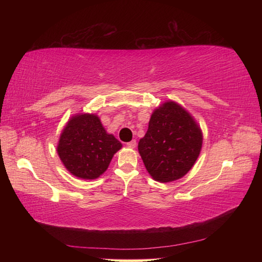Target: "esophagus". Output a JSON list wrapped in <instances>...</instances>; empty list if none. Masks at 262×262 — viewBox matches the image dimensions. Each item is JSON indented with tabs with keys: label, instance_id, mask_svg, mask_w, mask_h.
Instances as JSON below:
<instances>
[{
	"label": "esophagus",
	"instance_id": "obj_1",
	"mask_svg": "<svg viewBox=\"0 0 262 262\" xmlns=\"http://www.w3.org/2000/svg\"><path fill=\"white\" fill-rule=\"evenodd\" d=\"M136 141L135 140H133V141H130V142H128L127 143V146L128 147H130V148H135L136 147Z\"/></svg>",
	"mask_w": 262,
	"mask_h": 262
}]
</instances>
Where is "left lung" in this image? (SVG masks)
I'll list each match as a JSON object with an SVG mask.
<instances>
[{"instance_id": "8db88e82", "label": "left lung", "mask_w": 262, "mask_h": 262, "mask_svg": "<svg viewBox=\"0 0 262 262\" xmlns=\"http://www.w3.org/2000/svg\"><path fill=\"white\" fill-rule=\"evenodd\" d=\"M202 130L176 102L155 109L138 152L148 173L160 182L180 179L192 168L202 149Z\"/></svg>"}]
</instances>
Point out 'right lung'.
Instances as JSON below:
<instances>
[{
  "label": "right lung",
  "instance_id": "1",
  "mask_svg": "<svg viewBox=\"0 0 262 262\" xmlns=\"http://www.w3.org/2000/svg\"><path fill=\"white\" fill-rule=\"evenodd\" d=\"M121 143L108 134L96 115H77L60 135L57 152L65 168L81 179H96L108 169Z\"/></svg>",
  "mask_w": 262,
  "mask_h": 262
}]
</instances>
